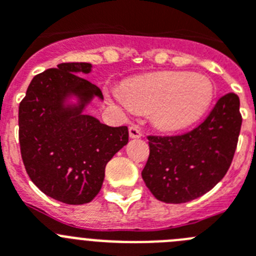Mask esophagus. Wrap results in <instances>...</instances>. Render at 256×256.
Instances as JSON below:
<instances>
[{"label":"esophagus","mask_w":256,"mask_h":256,"mask_svg":"<svg viewBox=\"0 0 256 256\" xmlns=\"http://www.w3.org/2000/svg\"><path fill=\"white\" fill-rule=\"evenodd\" d=\"M130 138H141L142 132L137 126H130Z\"/></svg>","instance_id":"1"}]
</instances>
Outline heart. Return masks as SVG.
Wrapping results in <instances>:
<instances>
[{"instance_id":"b5f03b06","label":"heart","mask_w":256,"mask_h":256,"mask_svg":"<svg viewBox=\"0 0 256 256\" xmlns=\"http://www.w3.org/2000/svg\"><path fill=\"white\" fill-rule=\"evenodd\" d=\"M112 97L128 112H151L154 123L166 132L184 130L198 120L214 97L206 76L191 72H162L130 79Z\"/></svg>"}]
</instances>
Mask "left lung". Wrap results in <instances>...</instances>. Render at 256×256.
Returning <instances> with one entry per match:
<instances>
[{"label":"left lung","instance_id":"left-lung-1","mask_svg":"<svg viewBox=\"0 0 256 256\" xmlns=\"http://www.w3.org/2000/svg\"><path fill=\"white\" fill-rule=\"evenodd\" d=\"M241 124L238 96L227 94L195 130L148 136L150 155L142 178L151 194L166 204H182L210 191L230 169Z\"/></svg>","mask_w":256,"mask_h":256}]
</instances>
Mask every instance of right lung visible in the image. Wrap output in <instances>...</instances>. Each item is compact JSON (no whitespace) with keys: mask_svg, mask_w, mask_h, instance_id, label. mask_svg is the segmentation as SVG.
I'll list each match as a JSON object with an SVG mask.
<instances>
[{"mask_svg":"<svg viewBox=\"0 0 256 256\" xmlns=\"http://www.w3.org/2000/svg\"><path fill=\"white\" fill-rule=\"evenodd\" d=\"M91 70L88 62L44 70L32 79L19 106L20 151L29 178L69 205L94 200L106 164L128 144L126 126H108L83 112L94 97L104 100L100 88L80 76Z\"/></svg>","mask_w":256,"mask_h":256,"instance_id":"obj_1","label":"right lung"}]
</instances>
